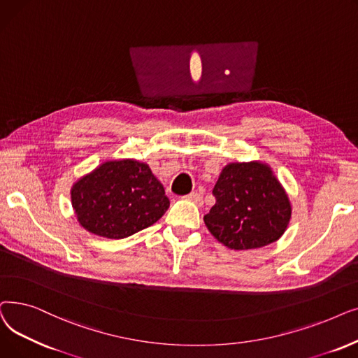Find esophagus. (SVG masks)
Instances as JSON below:
<instances>
[{"instance_id":"34e87169","label":"esophagus","mask_w":358,"mask_h":358,"mask_svg":"<svg viewBox=\"0 0 358 358\" xmlns=\"http://www.w3.org/2000/svg\"><path fill=\"white\" fill-rule=\"evenodd\" d=\"M186 199L194 202V203H196V206H199V207L202 206V195L198 194V192H191L189 195H186Z\"/></svg>"}]
</instances>
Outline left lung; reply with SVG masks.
Wrapping results in <instances>:
<instances>
[{"label": "left lung", "instance_id": "1", "mask_svg": "<svg viewBox=\"0 0 358 358\" xmlns=\"http://www.w3.org/2000/svg\"><path fill=\"white\" fill-rule=\"evenodd\" d=\"M213 194L215 203L203 221L215 239L230 249L274 243L290 223V199L266 163H229Z\"/></svg>", "mask_w": 358, "mask_h": 358}]
</instances>
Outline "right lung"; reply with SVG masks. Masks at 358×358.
Returning <instances> with one entry per match:
<instances>
[{"label":"right lung","mask_w":358,"mask_h":358,"mask_svg":"<svg viewBox=\"0 0 358 358\" xmlns=\"http://www.w3.org/2000/svg\"><path fill=\"white\" fill-rule=\"evenodd\" d=\"M71 203L81 227L124 239L156 223L170 201L147 163L109 160L80 178L71 188Z\"/></svg>","instance_id":"obj_1"}]
</instances>
